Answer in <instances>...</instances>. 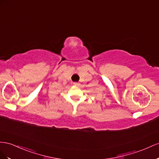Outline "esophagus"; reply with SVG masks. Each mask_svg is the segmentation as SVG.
<instances>
[{
	"mask_svg": "<svg viewBox=\"0 0 159 159\" xmlns=\"http://www.w3.org/2000/svg\"><path fill=\"white\" fill-rule=\"evenodd\" d=\"M73 84H74V85H76V86H79V85H80V83H76V82L73 83Z\"/></svg>",
	"mask_w": 159,
	"mask_h": 159,
	"instance_id": "esophagus-1",
	"label": "esophagus"
}]
</instances>
